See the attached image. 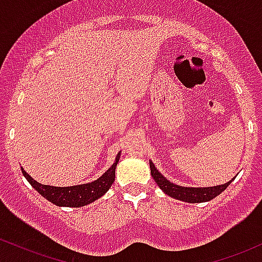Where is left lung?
<instances>
[{"mask_svg": "<svg viewBox=\"0 0 262 262\" xmlns=\"http://www.w3.org/2000/svg\"><path fill=\"white\" fill-rule=\"evenodd\" d=\"M149 168H151V174L156 183L158 184V187L163 190L166 194H168L172 198L178 199V201H183L188 203H203L211 201L213 198L218 196L220 193L224 192L228 188L230 182L228 183L222 184V186H215V187H208V188H188V187H181L177 184H173L172 182H169L168 179H166L158 172L157 168L155 167V164L149 162Z\"/></svg>", "mask_w": 262, "mask_h": 262, "instance_id": "obj_1", "label": "left lung"}]
</instances>
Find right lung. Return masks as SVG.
I'll list each match as a JSON object with an SVG mask.
<instances>
[{
	"instance_id": "add662e5",
	"label": "right lung",
	"mask_w": 262,
	"mask_h": 262,
	"mask_svg": "<svg viewBox=\"0 0 262 262\" xmlns=\"http://www.w3.org/2000/svg\"><path fill=\"white\" fill-rule=\"evenodd\" d=\"M120 154L116 156V161L113 166L108 168L101 177L88 184H80V186L73 187H53V186H44V184L38 183L34 181L31 176L22 168V173L26 179L31 183V186L43 195L44 198L48 199L53 204L58 207H70V208H79L84 205L90 204L100 196H102L105 193L110 189L111 184L115 181V169L119 162Z\"/></svg>"
}]
</instances>
